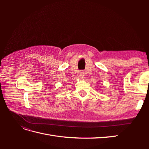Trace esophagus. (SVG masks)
Here are the masks:
<instances>
[{
	"label": "esophagus",
	"instance_id": "esophagus-1",
	"mask_svg": "<svg viewBox=\"0 0 149 149\" xmlns=\"http://www.w3.org/2000/svg\"><path fill=\"white\" fill-rule=\"evenodd\" d=\"M79 76H80V77H81V78H84V72H83V71H80V73H79Z\"/></svg>",
	"mask_w": 149,
	"mask_h": 149
}]
</instances>
